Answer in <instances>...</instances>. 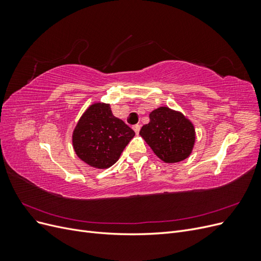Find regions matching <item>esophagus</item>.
Wrapping results in <instances>:
<instances>
[{
  "label": "esophagus",
  "mask_w": 261,
  "mask_h": 261,
  "mask_svg": "<svg viewBox=\"0 0 261 261\" xmlns=\"http://www.w3.org/2000/svg\"><path fill=\"white\" fill-rule=\"evenodd\" d=\"M133 129L135 130V133H136V134H138V133H139V130H140V125H138V124H136V125H133Z\"/></svg>",
  "instance_id": "34e87169"
}]
</instances>
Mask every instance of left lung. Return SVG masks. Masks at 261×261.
<instances>
[{
    "label": "left lung",
    "mask_w": 261,
    "mask_h": 261,
    "mask_svg": "<svg viewBox=\"0 0 261 261\" xmlns=\"http://www.w3.org/2000/svg\"><path fill=\"white\" fill-rule=\"evenodd\" d=\"M139 135L165 163L180 162L191 155L196 141L194 124L183 113L168 107L154 109Z\"/></svg>",
    "instance_id": "left-lung-1"
}]
</instances>
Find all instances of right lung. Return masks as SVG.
Returning a JSON list of instances; mask_svg holds the SVG:
<instances>
[{
    "mask_svg": "<svg viewBox=\"0 0 261 261\" xmlns=\"http://www.w3.org/2000/svg\"><path fill=\"white\" fill-rule=\"evenodd\" d=\"M135 136L129 126L113 115L111 107L93 102L78 120L72 135L74 151L85 163L96 169H108Z\"/></svg>",
    "mask_w": 261,
    "mask_h": 261,
    "instance_id": "obj_1",
    "label": "right lung"
}]
</instances>
